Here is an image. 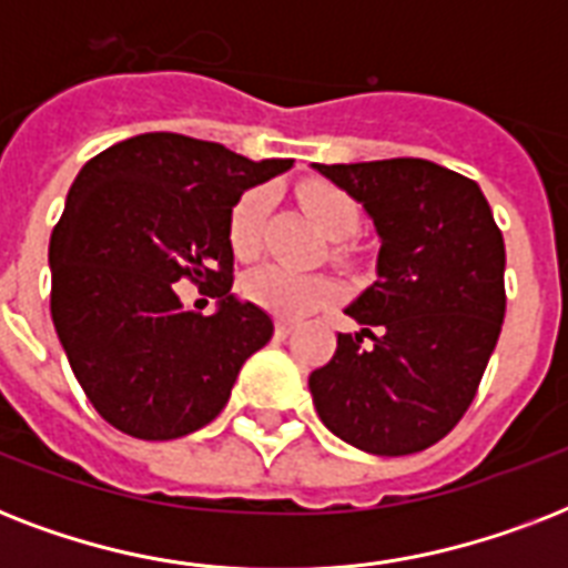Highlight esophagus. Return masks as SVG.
Listing matches in <instances>:
<instances>
[{
    "mask_svg": "<svg viewBox=\"0 0 568 568\" xmlns=\"http://www.w3.org/2000/svg\"><path fill=\"white\" fill-rule=\"evenodd\" d=\"M292 329H294V324H292V321H285V318H280V321H276V336H280V338H285V336H288V333H292Z\"/></svg>",
    "mask_w": 568,
    "mask_h": 568,
    "instance_id": "1",
    "label": "esophagus"
}]
</instances>
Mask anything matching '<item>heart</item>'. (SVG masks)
Returning a JSON list of instances; mask_svg holds the SVG:
<instances>
[{
    "mask_svg": "<svg viewBox=\"0 0 568 568\" xmlns=\"http://www.w3.org/2000/svg\"><path fill=\"white\" fill-rule=\"evenodd\" d=\"M297 203L310 214L312 223L329 239H345L359 223V205L347 191L333 182L310 180L297 189ZM267 214V191L250 189L232 205L230 214V247L239 258H256L262 250V226ZM244 292L258 306L285 315V318H301L321 303H329L338 294V285L329 276L318 274H294L285 267L267 265L258 267L256 274L247 276Z\"/></svg>",
    "mask_w": 568,
    "mask_h": 568,
    "instance_id": "obj_1",
    "label": "heart"
}]
</instances>
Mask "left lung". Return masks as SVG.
Wrapping results in <instances>:
<instances>
[{
    "instance_id": "left-lung-1",
    "label": "left lung",
    "mask_w": 568,
    "mask_h": 568,
    "mask_svg": "<svg viewBox=\"0 0 568 568\" xmlns=\"http://www.w3.org/2000/svg\"><path fill=\"white\" fill-rule=\"evenodd\" d=\"M379 235L377 280L310 374L321 422L379 457L436 445L466 415L501 336L504 239L477 182L427 159L315 164Z\"/></svg>"
}]
</instances>
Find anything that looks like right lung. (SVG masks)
<instances>
[{"label": "right lung", "instance_id": "obj_1", "mask_svg": "<svg viewBox=\"0 0 568 568\" xmlns=\"http://www.w3.org/2000/svg\"><path fill=\"white\" fill-rule=\"evenodd\" d=\"M294 159L250 162L223 144L146 132L102 150L67 194L49 241V310L93 409L120 433L180 439L221 413L274 321L232 294L230 214ZM217 296L189 313L175 283Z\"/></svg>", "mask_w": 568, "mask_h": 568}]
</instances>
